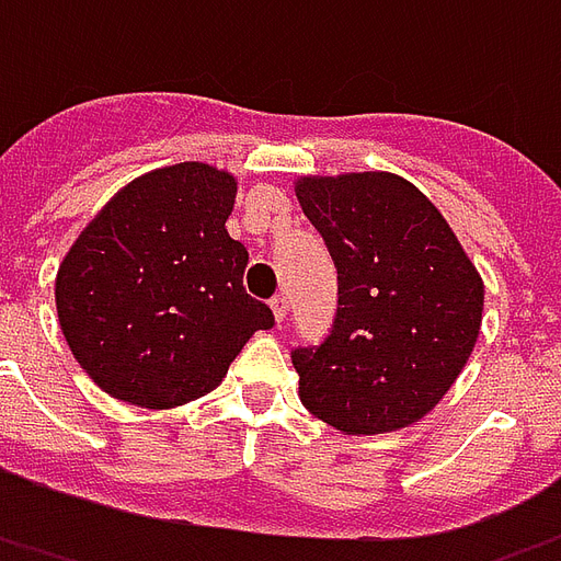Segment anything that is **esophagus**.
Segmentation results:
<instances>
[{
	"label": "esophagus",
	"mask_w": 561,
	"mask_h": 561,
	"mask_svg": "<svg viewBox=\"0 0 561 561\" xmlns=\"http://www.w3.org/2000/svg\"><path fill=\"white\" fill-rule=\"evenodd\" d=\"M270 309H273L276 323H282L285 321V314H288V297H285V294H276V297L270 300Z\"/></svg>",
	"instance_id": "1"
}]
</instances>
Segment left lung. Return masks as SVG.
I'll return each instance as SVG.
<instances>
[{
    "mask_svg": "<svg viewBox=\"0 0 561 561\" xmlns=\"http://www.w3.org/2000/svg\"><path fill=\"white\" fill-rule=\"evenodd\" d=\"M294 193L339 270L333 330L291 354L302 408L356 437L408 428L437 408L476 347L479 270L401 175H302Z\"/></svg>",
    "mask_w": 561,
    "mask_h": 561,
    "instance_id": "left-lung-1",
    "label": "left lung"
}]
</instances>
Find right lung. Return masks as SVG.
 <instances>
[{"instance_id": "add662e5", "label": "right lung", "mask_w": 561, "mask_h": 561, "mask_svg": "<svg viewBox=\"0 0 561 561\" xmlns=\"http://www.w3.org/2000/svg\"><path fill=\"white\" fill-rule=\"evenodd\" d=\"M238 178L207 163L153 169L82 228L56 276L73 359L118 401L148 410L207 396L273 312L243 288L228 238Z\"/></svg>"}]
</instances>
